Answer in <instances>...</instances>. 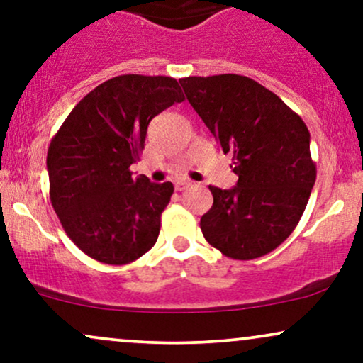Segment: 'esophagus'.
<instances>
[{
	"mask_svg": "<svg viewBox=\"0 0 363 363\" xmlns=\"http://www.w3.org/2000/svg\"><path fill=\"white\" fill-rule=\"evenodd\" d=\"M189 186H193V182L189 181H184V179H179V181L174 182V187H176V191H184L187 189Z\"/></svg>",
	"mask_w": 363,
	"mask_h": 363,
	"instance_id": "esophagus-1",
	"label": "esophagus"
}]
</instances>
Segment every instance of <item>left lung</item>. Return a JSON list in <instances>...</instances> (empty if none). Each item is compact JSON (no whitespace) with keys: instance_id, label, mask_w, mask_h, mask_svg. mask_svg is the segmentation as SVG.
I'll list each match as a JSON object with an SVG mask.
<instances>
[{"instance_id":"left-lung-1","label":"left lung","mask_w":363,"mask_h":363,"mask_svg":"<svg viewBox=\"0 0 363 363\" xmlns=\"http://www.w3.org/2000/svg\"><path fill=\"white\" fill-rule=\"evenodd\" d=\"M179 83L239 176L232 189L210 186L203 235L230 259L272 252L297 227L315 182L309 129L277 94L242 74Z\"/></svg>"}]
</instances>
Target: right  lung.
I'll return each instance as SVG.
<instances>
[{"label":"right lung","mask_w":363,"mask_h":363,"mask_svg":"<svg viewBox=\"0 0 363 363\" xmlns=\"http://www.w3.org/2000/svg\"><path fill=\"white\" fill-rule=\"evenodd\" d=\"M184 101L170 77L121 74L69 112L48 150L49 196L69 239L91 259L128 264L153 247L172 182L133 177L150 121Z\"/></svg>","instance_id":"add662e5"}]
</instances>
